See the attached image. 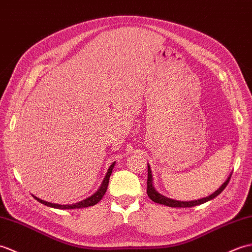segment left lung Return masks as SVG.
Segmentation results:
<instances>
[{"instance_id":"obj_1","label":"left lung","mask_w":252,"mask_h":252,"mask_svg":"<svg viewBox=\"0 0 252 252\" xmlns=\"http://www.w3.org/2000/svg\"><path fill=\"white\" fill-rule=\"evenodd\" d=\"M231 176L227 178V180L222 184V186L217 189L216 192L212 193L211 195H209V196L207 197H204V198H200V199H197V200H189V202H181V200H175V199H171V198H168L164 196V195L159 194L156 189H154L153 187V178H152V171H151V168L150 166L148 165V182H147V193H148V196L153 200L154 203H158V204H160V205H164V206H168V207H178V208H187V207H194V206H197V205H202L206 202H209V200L214 199L215 197H217L218 195H219L223 189H224L227 186V183L230 182V179H231Z\"/></svg>"}]
</instances>
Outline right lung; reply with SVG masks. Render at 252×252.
<instances>
[{
	"instance_id": "obj_1",
	"label": "right lung",
	"mask_w": 252,
	"mask_h": 252,
	"mask_svg": "<svg viewBox=\"0 0 252 252\" xmlns=\"http://www.w3.org/2000/svg\"><path fill=\"white\" fill-rule=\"evenodd\" d=\"M114 165H115V161L109 167L107 175H105L103 181L101 183V186H100V188L98 189V191L96 193H94L92 196H89L84 200H81V202H79V203L71 204V205H59V204H53V203L45 202V200L40 199L38 197L34 196V195H32V196L34 197L37 200V202H40L41 204H44V205H46L48 207H52V208H57V209H79V208H85V207H89V206H94L102 199L105 192H107L110 176L112 173V170H113V168H114Z\"/></svg>"
}]
</instances>
